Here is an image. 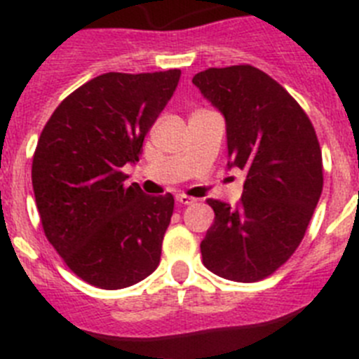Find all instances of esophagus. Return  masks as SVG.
<instances>
[{
	"label": "esophagus",
	"instance_id": "34e87169",
	"mask_svg": "<svg viewBox=\"0 0 359 359\" xmlns=\"http://www.w3.org/2000/svg\"><path fill=\"white\" fill-rule=\"evenodd\" d=\"M176 201L180 203V205H183V207H187V205H194L196 199L194 198H189V196H185V194H177L176 196Z\"/></svg>",
	"mask_w": 359,
	"mask_h": 359
}]
</instances>
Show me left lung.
<instances>
[{"label": "left lung", "mask_w": 359, "mask_h": 359, "mask_svg": "<svg viewBox=\"0 0 359 359\" xmlns=\"http://www.w3.org/2000/svg\"><path fill=\"white\" fill-rule=\"evenodd\" d=\"M192 82L224 116L228 169L246 172L237 207L208 199L215 219L201 241L203 264L228 280H262L302 243L322 194L315 128L277 81L250 65L208 68Z\"/></svg>", "instance_id": "left-lung-1"}]
</instances>
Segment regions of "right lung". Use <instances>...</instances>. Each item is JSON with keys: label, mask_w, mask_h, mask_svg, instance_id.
I'll return each instance as SVG.
<instances>
[{"label": "right lung", "mask_w": 359, "mask_h": 359, "mask_svg": "<svg viewBox=\"0 0 359 359\" xmlns=\"http://www.w3.org/2000/svg\"><path fill=\"white\" fill-rule=\"evenodd\" d=\"M180 77V69L98 75L66 97L41 133L32 185L43 230L91 286L129 287L160 264L174 198L126 187L122 167L140 160Z\"/></svg>", "instance_id": "right-lung-1"}]
</instances>
